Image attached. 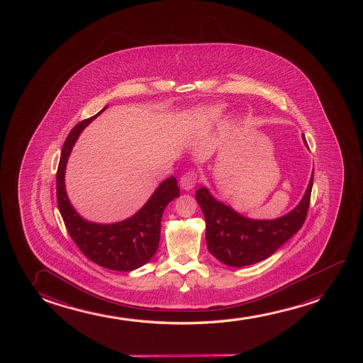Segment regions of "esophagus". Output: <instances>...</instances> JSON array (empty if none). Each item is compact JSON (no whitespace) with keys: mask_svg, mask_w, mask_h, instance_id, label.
Instances as JSON below:
<instances>
[{"mask_svg":"<svg viewBox=\"0 0 363 363\" xmlns=\"http://www.w3.org/2000/svg\"><path fill=\"white\" fill-rule=\"evenodd\" d=\"M198 175L194 170H190L180 178V186L184 190H191L196 185Z\"/></svg>","mask_w":363,"mask_h":363,"instance_id":"1","label":"esophagus"}]
</instances>
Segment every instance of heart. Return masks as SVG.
I'll return each instance as SVG.
<instances>
[{"mask_svg": "<svg viewBox=\"0 0 363 363\" xmlns=\"http://www.w3.org/2000/svg\"><path fill=\"white\" fill-rule=\"evenodd\" d=\"M226 113V107L223 104L199 106L190 111L188 121L190 125L195 128H210L219 122Z\"/></svg>", "mask_w": 363, "mask_h": 363, "instance_id": "b5f03b06", "label": "heart"}]
</instances>
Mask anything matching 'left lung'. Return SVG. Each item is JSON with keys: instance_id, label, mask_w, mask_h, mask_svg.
<instances>
[{"instance_id": "8db88e82", "label": "left lung", "mask_w": 363, "mask_h": 363, "mask_svg": "<svg viewBox=\"0 0 363 363\" xmlns=\"http://www.w3.org/2000/svg\"><path fill=\"white\" fill-rule=\"evenodd\" d=\"M305 147V135H302ZM313 172L300 203L276 219H251L216 199L208 188H199L195 198L206 223V245L210 254L234 267L252 265L270 257L301 229L310 205Z\"/></svg>"}]
</instances>
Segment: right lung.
Returning a JSON list of instances; mask_svg holds the SVG:
<instances>
[{
    "mask_svg": "<svg viewBox=\"0 0 363 363\" xmlns=\"http://www.w3.org/2000/svg\"><path fill=\"white\" fill-rule=\"evenodd\" d=\"M107 107L78 123L68 134L57 170V201L67 230L78 249L104 269L127 272L137 270L153 257L160 240L163 211L172 200L179 198L180 190L175 177L165 179L135 214L111 224L89 221L77 213L67 195L65 182L68 158L79 134Z\"/></svg>",
    "mask_w": 363,
    "mask_h": 363,
    "instance_id": "right-lung-1",
    "label": "right lung"
}]
</instances>
